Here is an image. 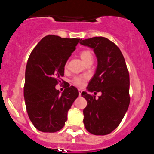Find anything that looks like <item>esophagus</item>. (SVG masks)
Masks as SVG:
<instances>
[{"label":"esophagus","instance_id":"esophagus-1","mask_svg":"<svg viewBox=\"0 0 154 154\" xmlns=\"http://www.w3.org/2000/svg\"><path fill=\"white\" fill-rule=\"evenodd\" d=\"M82 92V91L81 89H79V96H81Z\"/></svg>","mask_w":154,"mask_h":154}]
</instances>
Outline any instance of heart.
I'll return each instance as SVG.
<instances>
[{"instance_id": "1", "label": "heart", "mask_w": 154, "mask_h": 154, "mask_svg": "<svg viewBox=\"0 0 154 154\" xmlns=\"http://www.w3.org/2000/svg\"><path fill=\"white\" fill-rule=\"evenodd\" d=\"M80 57L82 59L84 62H86L87 61L89 60V59H93V56H92V54L90 51L89 50H84V51H82L80 53ZM87 77L85 76H76L73 79L72 83L75 85L79 87L83 86L84 84H85V82L86 81Z\"/></svg>"}]
</instances>
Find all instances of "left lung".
<instances>
[{
  "label": "left lung",
  "instance_id": "1",
  "mask_svg": "<svg viewBox=\"0 0 154 154\" xmlns=\"http://www.w3.org/2000/svg\"><path fill=\"white\" fill-rule=\"evenodd\" d=\"M92 48L97 57L96 73L87 86L89 92H102L99 99L85 92L83 123L94 135H107L121 123L130 105V75L124 57L113 42L103 37L80 40Z\"/></svg>",
  "mask_w": 154,
  "mask_h": 154
}]
</instances>
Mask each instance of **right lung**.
I'll return each mask as SVG.
<instances>
[{"label":"right lung","instance_id":"right-lung-1","mask_svg":"<svg viewBox=\"0 0 154 154\" xmlns=\"http://www.w3.org/2000/svg\"><path fill=\"white\" fill-rule=\"evenodd\" d=\"M79 38H62L47 35L38 43L28 58L25 70L24 96L30 120L44 133L60 130L67 120L68 111L79 96L75 86L66 84L62 94L55 89L65 82V65Z\"/></svg>","mask_w":154,"mask_h":154}]
</instances>
